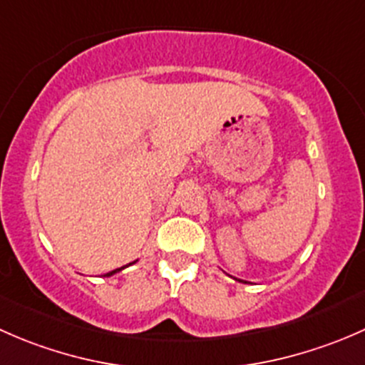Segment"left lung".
<instances>
[{"label":"left lung","mask_w":365,"mask_h":365,"mask_svg":"<svg viewBox=\"0 0 365 365\" xmlns=\"http://www.w3.org/2000/svg\"><path fill=\"white\" fill-rule=\"evenodd\" d=\"M238 281H240V279H238ZM240 282H245V281H240Z\"/></svg>","instance_id":"left-lung-1"}]
</instances>
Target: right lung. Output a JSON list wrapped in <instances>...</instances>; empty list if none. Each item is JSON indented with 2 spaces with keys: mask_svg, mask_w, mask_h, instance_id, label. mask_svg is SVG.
<instances>
[{
  "mask_svg": "<svg viewBox=\"0 0 365 365\" xmlns=\"http://www.w3.org/2000/svg\"><path fill=\"white\" fill-rule=\"evenodd\" d=\"M120 270H123V267H121V268H116V270H113V272H108V274H106V277H111L113 274H116V272H120Z\"/></svg>",
  "mask_w": 365,
  "mask_h": 365,
  "instance_id": "obj_1",
  "label": "right lung"
}]
</instances>
